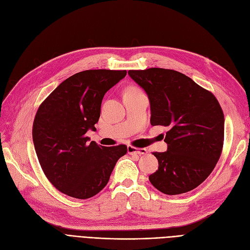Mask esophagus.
<instances>
[{
  "instance_id": "obj_1",
  "label": "esophagus",
  "mask_w": 250,
  "mask_h": 250,
  "mask_svg": "<svg viewBox=\"0 0 250 250\" xmlns=\"http://www.w3.org/2000/svg\"><path fill=\"white\" fill-rule=\"evenodd\" d=\"M127 152L131 155L141 156V155H146L147 152V149L146 148H136L134 146H127Z\"/></svg>"
}]
</instances>
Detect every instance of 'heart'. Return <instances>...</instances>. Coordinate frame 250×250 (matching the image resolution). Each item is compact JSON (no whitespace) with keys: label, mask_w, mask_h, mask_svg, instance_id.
Returning a JSON list of instances; mask_svg holds the SVG:
<instances>
[{"label":"heart","mask_w":250,"mask_h":250,"mask_svg":"<svg viewBox=\"0 0 250 250\" xmlns=\"http://www.w3.org/2000/svg\"><path fill=\"white\" fill-rule=\"evenodd\" d=\"M137 91H139V90L137 89V88L132 87V88H128V89H127L125 92H137Z\"/></svg>","instance_id":"heart-1"}]
</instances>
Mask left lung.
<instances>
[{
    "label": "left lung",
    "mask_w": 250,
    "mask_h": 250,
    "mask_svg": "<svg viewBox=\"0 0 250 250\" xmlns=\"http://www.w3.org/2000/svg\"><path fill=\"white\" fill-rule=\"evenodd\" d=\"M128 75L148 96L151 125L168 128L167 150L152 152L159 168L149 182L168 195L195 189L221 155L224 115L218 101L176 70L154 67L128 70Z\"/></svg>",
    "instance_id": "8db88e82"
}]
</instances>
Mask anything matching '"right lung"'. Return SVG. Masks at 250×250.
<instances>
[{
  "mask_svg": "<svg viewBox=\"0 0 250 250\" xmlns=\"http://www.w3.org/2000/svg\"><path fill=\"white\" fill-rule=\"evenodd\" d=\"M126 70L89 69L63 81L40 104L33 123V142L42 170L55 188L68 196H94L109 182L126 146H102L86 137L95 131L104 93Z\"/></svg>",
  "mask_w": 250,
  "mask_h": 250,
  "instance_id": "obj_1",
  "label": "right lung"
}]
</instances>
